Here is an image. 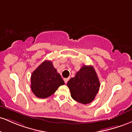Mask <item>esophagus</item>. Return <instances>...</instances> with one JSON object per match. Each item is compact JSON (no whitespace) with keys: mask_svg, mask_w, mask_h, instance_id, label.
<instances>
[{"mask_svg":"<svg viewBox=\"0 0 132 132\" xmlns=\"http://www.w3.org/2000/svg\"><path fill=\"white\" fill-rule=\"evenodd\" d=\"M69 78H64V79H63V80H64L65 83V84H67L68 81H69Z\"/></svg>","mask_w":132,"mask_h":132,"instance_id":"esophagus-1","label":"esophagus"}]
</instances>
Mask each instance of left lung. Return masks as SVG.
I'll return each mask as SVG.
<instances>
[{"mask_svg": "<svg viewBox=\"0 0 132 132\" xmlns=\"http://www.w3.org/2000/svg\"><path fill=\"white\" fill-rule=\"evenodd\" d=\"M67 86L74 100L87 104L95 99L100 84L94 68L91 65H83L75 76L68 82Z\"/></svg>", "mask_w": 132, "mask_h": 132, "instance_id": "left-lung-1", "label": "left lung"}]
</instances>
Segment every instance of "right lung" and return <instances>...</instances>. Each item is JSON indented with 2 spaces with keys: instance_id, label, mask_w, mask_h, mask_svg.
<instances>
[{
  "instance_id": "add662e5",
  "label": "right lung",
  "mask_w": 132,
  "mask_h": 132,
  "mask_svg": "<svg viewBox=\"0 0 132 132\" xmlns=\"http://www.w3.org/2000/svg\"><path fill=\"white\" fill-rule=\"evenodd\" d=\"M65 83L50 60H45L31 75V90L38 98H45Z\"/></svg>"
}]
</instances>
